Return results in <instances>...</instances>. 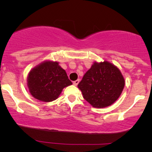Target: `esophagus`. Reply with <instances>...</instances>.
<instances>
[{"instance_id": "esophagus-1", "label": "esophagus", "mask_w": 152, "mask_h": 152, "mask_svg": "<svg viewBox=\"0 0 152 152\" xmlns=\"http://www.w3.org/2000/svg\"><path fill=\"white\" fill-rule=\"evenodd\" d=\"M79 83V80H76V81H74V82H73V84L74 85V86H77L78 83Z\"/></svg>"}]
</instances>
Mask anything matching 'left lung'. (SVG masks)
<instances>
[{"mask_svg": "<svg viewBox=\"0 0 152 152\" xmlns=\"http://www.w3.org/2000/svg\"><path fill=\"white\" fill-rule=\"evenodd\" d=\"M124 78L116 66L108 61L94 62L78 84L83 98L96 108L109 106L117 100Z\"/></svg>", "mask_w": 152, "mask_h": 152, "instance_id": "obj_1", "label": "left lung"}]
</instances>
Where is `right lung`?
I'll use <instances>...</instances> for the list:
<instances>
[{
  "instance_id": "obj_1",
  "label": "right lung",
  "mask_w": 152,
  "mask_h": 152,
  "mask_svg": "<svg viewBox=\"0 0 152 152\" xmlns=\"http://www.w3.org/2000/svg\"><path fill=\"white\" fill-rule=\"evenodd\" d=\"M66 71L58 62L44 61L33 69L28 76V86L31 95L39 101L50 102L56 100L63 88L70 86Z\"/></svg>"
}]
</instances>
